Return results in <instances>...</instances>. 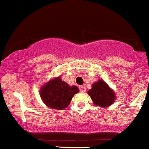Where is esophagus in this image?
<instances>
[{"mask_svg": "<svg viewBox=\"0 0 149 149\" xmlns=\"http://www.w3.org/2000/svg\"><path fill=\"white\" fill-rule=\"evenodd\" d=\"M79 88H80V92H82V93H84V92H86V87H85V86H80V87H79Z\"/></svg>", "mask_w": 149, "mask_h": 149, "instance_id": "esophagus-1", "label": "esophagus"}]
</instances>
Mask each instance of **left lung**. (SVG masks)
<instances>
[{
	"label": "left lung",
	"mask_w": 149,
	"mask_h": 149,
	"mask_svg": "<svg viewBox=\"0 0 149 149\" xmlns=\"http://www.w3.org/2000/svg\"><path fill=\"white\" fill-rule=\"evenodd\" d=\"M91 88L88 91L93 104L99 107H109L116 101V93L104 81L99 80L95 82Z\"/></svg>",
	"instance_id": "obj_1"
}]
</instances>
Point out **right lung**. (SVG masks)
Segmentation results:
<instances>
[{"label": "right lung", "instance_id": "right-lung-1", "mask_svg": "<svg viewBox=\"0 0 149 149\" xmlns=\"http://www.w3.org/2000/svg\"><path fill=\"white\" fill-rule=\"evenodd\" d=\"M79 92L75 86H70L60 77H55L44 84L39 90L43 102L49 108L63 110L69 106L74 95Z\"/></svg>", "mask_w": 149, "mask_h": 149}]
</instances>
